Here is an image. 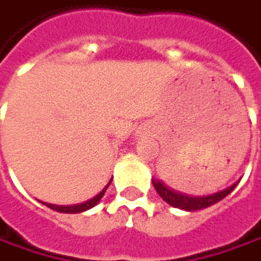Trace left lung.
Wrapping results in <instances>:
<instances>
[{"instance_id": "8db88e82", "label": "left lung", "mask_w": 261, "mask_h": 261, "mask_svg": "<svg viewBox=\"0 0 261 261\" xmlns=\"http://www.w3.org/2000/svg\"><path fill=\"white\" fill-rule=\"evenodd\" d=\"M152 182L153 187L156 188V191H158V194L164 198L168 204H171L174 207H178V209L187 210V212L206 209V207H209L212 204L221 201L222 198L226 197L233 188L237 187V184H238V182H235L231 187L225 188V190H222L219 193L210 194V196H188V194H182V193L176 191L174 188L168 187L162 181L153 179Z\"/></svg>"}]
</instances>
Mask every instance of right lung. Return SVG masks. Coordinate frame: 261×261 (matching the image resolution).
<instances>
[{"instance_id": "1", "label": "right lung", "mask_w": 261, "mask_h": 261, "mask_svg": "<svg viewBox=\"0 0 261 261\" xmlns=\"http://www.w3.org/2000/svg\"><path fill=\"white\" fill-rule=\"evenodd\" d=\"M109 184H111V181L108 182V186ZM108 186L103 188L97 196H95L93 198H90V200H87L85 203H82V204H74V206H57V204H51V203H43V204H46L49 209L55 210V212H60V213H82V212H86V210L92 209V207L96 206L97 203L100 201V198L103 197V194H105Z\"/></svg>"}]
</instances>
